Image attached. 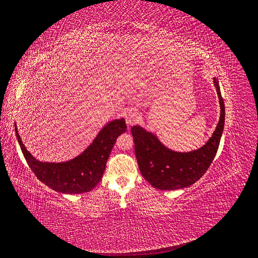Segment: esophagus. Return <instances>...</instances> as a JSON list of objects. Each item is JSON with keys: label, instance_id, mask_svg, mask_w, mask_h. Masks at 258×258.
I'll use <instances>...</instances> for the list:
<instances>
[{"label": "esophagus", "instance_id": "obj_1", "mask_svg": "<svg viewBox=\"0 0 258 258\" xmlns=\"http://www.w3.org/2000/svg\"><path fill=\"white\" fill-rule=\"evenodd\" d=\"M137 119H138L137 110L131 108V109H127L125 111V121H126L127 124H130V125L133 123H135L137 121Z\"/></svg>", "mask_w": 258, "mask_h": 258}]
</instances>
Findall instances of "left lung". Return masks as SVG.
Returning a JSON list of instances; mask_svg holds the SVG:
<instances>
[{
	"label": "left lung",
	"mask_w": 258,
	"mask_h": 258,
	"mask_svg": "<svg viewBox=\"0 0 258 258\" xmlns=\"http://www.w3.org/2000/svg\"><path fill=\"white\" fill-rule=\"evenodd\" d=\"M220 104V118L212 137L198 150L176 152L164 146L153 133L135 125L131 128L135 142V155L140 172L156 189L175 190L191 186L206 172L220 144L225 109L218 79L214 78Z\"/></svg>",
	"instance_id": "8db88e82"
}]
</instances>
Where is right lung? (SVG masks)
<instances>
[{
    "instance_id": "obj_1",
    "label": "right lung",
    "mask_w": 258,
    "mask_h": 258,
    "mask_svg": "<svg viewBox=\"0 0 258 258\" xmlns=\"http://www.w3.org/2000/svg\"><path fill=\"white\" fill-rule=\"evenodd\" d=\"M15 130L22 153L37 178L55 191L84 194L100 183L111 149L118 136L126 131V124L123 118L108 122L83 153L62 163L36 159L24 147L17 126Z\"/></svg>"
}]
</instances>
